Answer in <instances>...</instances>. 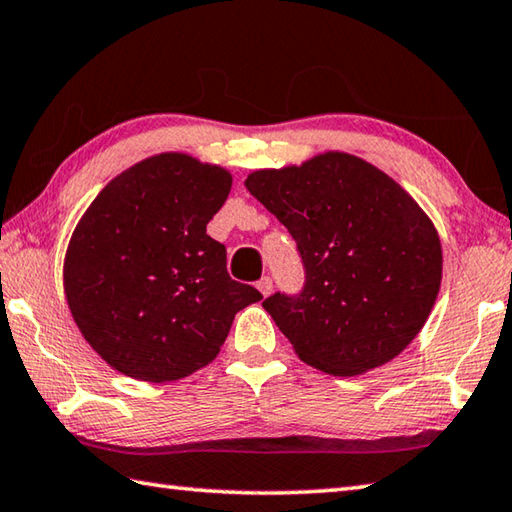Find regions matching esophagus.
Masks as SVG:
<instances>
[{"label":"esophagus","mask_w":512,"mask_h":512,"mask_svg":"<svg viewBox=\"0 0 512 512\" xmlns=\"http://www.w3.org/2000/svg\"><path fill=\"white\" fill-rule=\"evenodd\" d=\"M256 287H258V292L263 294V296H269V294L274 292V283H272V278H269V276L260 278V281L256 283Z\"/></svg>","instance_id":"1"}]
</instances>
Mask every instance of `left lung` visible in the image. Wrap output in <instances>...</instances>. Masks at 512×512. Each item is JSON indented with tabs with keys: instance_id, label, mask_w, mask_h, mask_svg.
Returning <instances> with one entry per match:
<instances>
[{
	"instance_id": "1",
	"label": "left lung",
	"mask_w": 512,
	"mask_h": 512,
	"mask_svg": "<svg viewBox=\"0 0 512 512\" xmlns=\"http://www.w3.org/2000/svg\"><path fill=\"white\" fill-rule=\"evenodd\" d=\"M245 187L303 256V294L263 303L298 359L356 376L406 350L435 307L443 269L437 227L419 202L345 151L252 171Z\"/></svg>"
}]
</instances>
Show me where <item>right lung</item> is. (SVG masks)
<instances>
[{"label": "right lung", "instance_id": "1", "mask_svg": "<svg viewBox=\"0 0 512 512\" xmlns=\"http://www.w3.org/2000/svg\"><path fill=\"white\" fill-rule=\"evenodd\" d=\"M231 173L189 153L144 158L106 185L75 225L64 294L77 330L131 379L171 383L216 359L236 312L258 303L231 281L207 223Z\"/></svg>", "mask_w": 512, "mask_h": 512}]
</instances>
